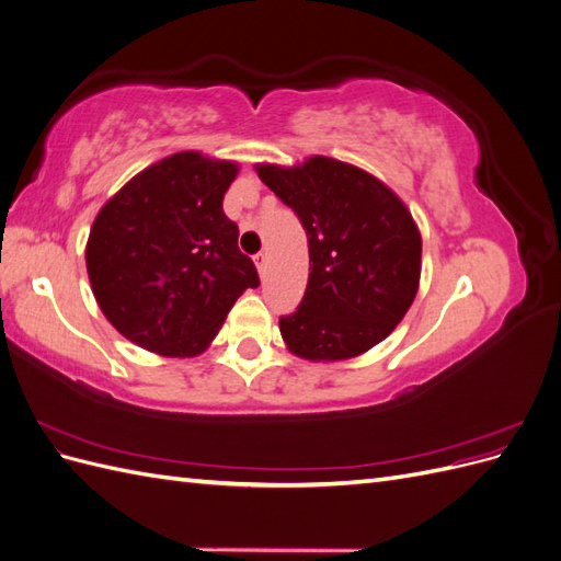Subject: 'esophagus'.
<instances>
[{"label": "esophagus", "instance_id": "1", "mask_svg": "<svg viewBox=\"0 0 561 561\" xmlns=\"http://www.w3.org/2000/svg\"><path fill=\"white\" fill-rule=\"evenodd\" d=\"M266 262H268V257H266V252H264V250L254 254V264H257L260 274H264V271H266Z\"/></svg>", "mask_w": 561, "mask_h": 561}]
</instances>
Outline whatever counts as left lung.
<instances>
[{
  "mask_svg": "<svg viewBox=\"0 0 561 561\" xmlns=\"http://www.w3.org/2000/svg\"><path fill=\"white\" fill-rule=\"evenodd\" d=\"M309 239V283L280 316L283 342L307 360H346L396 330L419 290L421 236L404 203L360 168L313 157L260 165Z\"/></svg>",
  "mask_w": 561,
  "mask_h": 561,
  "instance_id": "8db88e82",
  "label": "left lung"
}]
</instances>
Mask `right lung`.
Here are the masks:
<instances>
[{
    "label": "right lung",
    "instance_id": "1",
    "mask_svg": "<svg viewBox=\"0 0 561 561\" xmlns=\"http://www.w3.org/2000/svg\"><path fill=\"white\" fill-rule=\"evenodd\" d=\"M239 165L180 151L135 175L98 213L87 268L98 307L133 344L192 358L260 276L222 198Z\"/></svg>",
    "mask_w": 561,
    "mask_h": 561
}]
</instances>
